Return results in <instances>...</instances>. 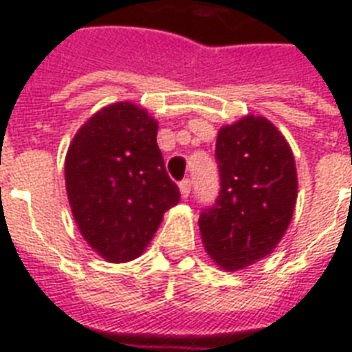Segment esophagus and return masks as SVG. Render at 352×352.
<instances>
[{"label": "esophagus", "mask_w": 352, "mask_h": 352, "mask_svg": "<svg viewBox=\"0 0 352 352\" xmlns=\"http://www.w3.org/2000/svg\"><path fill=\"white\" fill-rule=\"evenodd\" d=\"M179 190H181L182 199L190 197V192H192V181H190V179H184V181H181V184H179Z\"/></svg>", "instance_id": "34e87169"}]
</instances>
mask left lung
<instances>
[{
	"label": "left lung",
	"mask_w": 352,
	"mask_h": 352,
	"mask_svg": "<svg viewBox=\"0 0 352 352\" xmlns=\"http://www.w3.org/2000/svg\"><path fill=\"white\" fill-rule=\"evenodd\" d=\"M221 190L199 217L204 248L235 272L268 256L285 235L298 199L292 149L265 117L221 127L215 142Z\"/></svg>",
	"instance_id": "1"
}]
</instances>
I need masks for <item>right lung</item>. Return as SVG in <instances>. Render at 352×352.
<instances>
[{"label":"right lung","mask_w":352,"mask_h":352,"mask_svg":"<svg viewBox=\"0 0 352 352\" xmlns=\"http://www.w3.org/2000/svg\"><path fill=\"white\" fill-rule=\"evenodd\" d=\"M159 124L142 107L117 102L74 135L65 157V188L74 221L109 263L138 257L166 210L181 199L157 146Z\"/></svg>","instance_id":"add662e5"}]
</instances>
